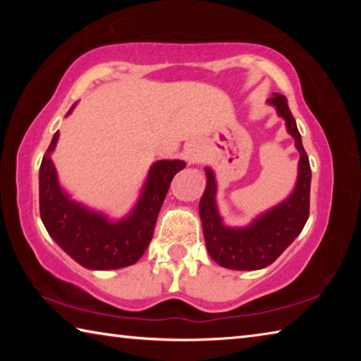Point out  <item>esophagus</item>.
<instances>
[{
    "mask_svg": "<svg viewBox=\"0 0 361 361\" xmlns=\"http://www.w3.org/2000/svg\"><path fill=\"white\" fill-rule=\"evenodd\" d=\"M188 159H189V162H194V161H197V154H194V152H191V154L188 156Z\"/></svg>",
    "mask_w": 361,
    "mask_h": 361,
    "instance_id": "1",
    "label": "esophagus"
}]
</instances>
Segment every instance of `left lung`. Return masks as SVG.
I'll return each instance as SVG.
<instances>
[{
  "label": "left lung",
  "mask_w": 361,
  "mask_h": 361,
  "mask_svg": "<svg viewBox=\"0 0 361 361\" xmlns=\"http://www.w3.org/2000/svg\"><path fill=\"white\" fill-rule=\"evenodd\" d=\"M269 103H272L285 119L286 129L295 138V145L301 154L298 183L290 197L266 215L255 219V223L248 228H224L215 204V176L212 170H205L207 188L199 204L205 245L209 255L219 266L237 269V271H255L272 264L299 235L309 218L312 173H310L307 152L304 151L301 142V133L283 95L276 94L269 99Z\"/></svg>",
  "instance_id": "left-lung-1"
}]
</instances>
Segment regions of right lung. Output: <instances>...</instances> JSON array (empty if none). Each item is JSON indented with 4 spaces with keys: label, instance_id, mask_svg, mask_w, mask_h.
Listing matches in <instances>:
<instances>
[{
    "label": "right lung",
    "instance_id": "1",
    "mask_svg": "<svg viewBox=\"0 0 361 361\" xmlns=\"http://www.w3.org/2000/svg\"><path fill=\"white\" fill-rule=\"evenodd\" d=\"M57 138L59 132L54 133L39 167V215L47 232L84 267L106 271L137 262L152 239L170 183L186 164L183 161L156 162L132 215L122 221L109 223L102 215L73 202L60 189L49 156L56 148Z\"/></svg>",
    "mask_w": 361,
    "mask_h": 361
}]
</instances>
